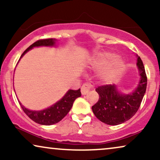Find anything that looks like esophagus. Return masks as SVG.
<instances>
[{"mask_svg": "<svg viewBox=\"0 0 160 160\" xmlns=\"http://www.w3.org/2000/svg\"><path fill=\"white\" fill-rule=\"evenodd\" d=\"M94 88V83L93 82H87L84 83L81 87V92L82 95H86L90 89Z\"/></svg>", "mask_w": 160, "mask_h": 160, "instance_id": "esophagus-1", "label": "esophagus"}]
</instances>
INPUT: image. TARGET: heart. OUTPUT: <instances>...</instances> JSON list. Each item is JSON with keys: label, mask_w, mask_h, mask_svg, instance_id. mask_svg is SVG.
Masks as SVG:
<instances>
[{"label": "heart", "mask_w": 160, "mask_h": 160, "mask_svg": "<svg viewBox=\"0 0 160 160\" xmlns=\"http://www.w3.org/2000/svg\"><path fill=\"white\" fill-rule=\"evenodd\" d=\"M96 64L99 66H107L104 71V76L107 79L111 80L117 77L124 69V62L113 53L105 52L95 58Z\"/></svg>", "instance_id": "heart-1"}]
</instances>
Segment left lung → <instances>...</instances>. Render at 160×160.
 I'll list each match as a JSON object with an SVG mask.
<instances>
[{"instance_id": "8db88e82", "label": "left lung", "mask_w": 160, "mask_h": 160, "mask_svg": "<svg viewBox=\"0 0 160 160\" xmlns=\"http://www.w3.org/2000/svg\"><path fill=\"white\" fill-rule=\"evenodd\" d=\"M141 79L138 86L129 95L118 92L114 84H104L96 88L99 100L92 107L95 117L109 125H117L131 119L138 110L146 92L147 76L143 61L138 57Z\"/></svg>"}]
</instances>
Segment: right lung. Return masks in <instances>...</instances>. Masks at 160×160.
Here are the masks:
<instances>
[{"mask_svg":"<svg viewBox=\"0 0 160 160\" xmlns=\"http://www.w3.org/2000/svg\"><path fill=\"white\" fill-rule=\"evenodd\" d=\"M55 41L56 40L54 38L40 39V40L37 41L32 43V45H30L23 52L20 58L26 52L29 51L30 49H31L32 47H40V46H49V47L50 46L51 47V46H54L55 44ZM81 95L82 94H81L80 89H77V90L70 89L60 101L56 102L55 104L49 107V108L38 111L28 110V109L25 108L19 102H19L24 112L32 121H34L38 124H43V125H51V124H56L61 121L68 113L71 108H72L74 100L77 98L80 97Z\"/></svg>","mask_w":160,"mask_h":160,"instance_id":"right-lung-1","label":"right lung"}]
</instances>
